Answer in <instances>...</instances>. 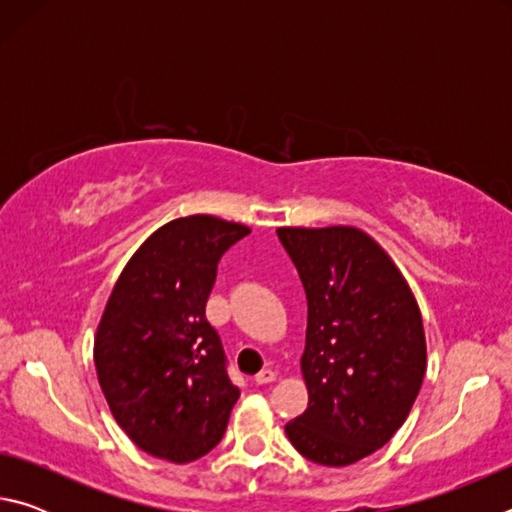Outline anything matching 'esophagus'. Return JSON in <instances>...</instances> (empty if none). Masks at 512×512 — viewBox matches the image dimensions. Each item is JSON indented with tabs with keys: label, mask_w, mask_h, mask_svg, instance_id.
I'll return each mask as SVG.
<instances>
[{
	"label": "esophagus",
	"mask_w": 512,
	"mask_h": 512,
	"mask_svg": "<svg viewBox=\"0 0 512 512\" xmlns=\"http://www.w3.org/2000/svg\"><path fill=\"white\" fill-rule=\"evenodd\" d=\"M271 381H275V372L273 370H262V372H257L255 375V384L257 386H264V384H271Z\"/></svg>",
	"instance_id": "1"
}]
</instances>
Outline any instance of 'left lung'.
Returning a JSON list of instances; mask_svg holds the SVG:
<instances>
[{
  "label": "left lung",
  "instance_id": "left-lung-1",
  "mask_svg": "<svg viewBox=\"0 0 512 512\" xmlns=\"http://www.w3.org/2000/svg\"><path fill=\"white\" fill-rule=\"evenodd\" d=\"M307 293L300 368L307 411L287 422L298 452L343 467L384 447L427 370L422 316L400 268L350 225L277 228Z\"/></svg>",
  "mask_w": 512,
  "mask_h": 512
}]
</instances>
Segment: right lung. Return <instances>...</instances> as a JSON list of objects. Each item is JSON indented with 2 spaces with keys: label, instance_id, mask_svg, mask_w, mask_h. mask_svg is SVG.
<instances>
[{
  "label": "right lung",
  "instance_id": "right-lung-1",
  "mask_svg": "<svg viewBox=\"0 0 512 512\" xmlns=\"http://www.w3.org/2000/svg\"><path fill=\"white\" fill-rule=\"evenodd\" d=\"M250 228L210 214L169 221L137 248L94 336L101 391L126 436L189 463L219 445L239 388L205 305L225 250Z\"/></svg>",
  "mask_w": 512,
  "mask_h": 512
}]
</instances>
